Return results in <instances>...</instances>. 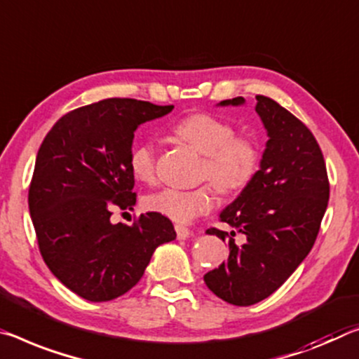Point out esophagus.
I'll use <instances>...</instances> for the list:
<instances>
[{
    "instance_id": "34e87169",
    "label": "esophagus",
    "mask_w": 359,
    "mask_h": 359,
    "mask_svg": "<svg viewBox=\"0 0 359 359\" xmlns=\"http://www.w3.org/2000/svg\"><path fill=\"white\" fill-rule=\"evenodd\" d=\"M175 233L179 240H187L190 236V229H187L185 225H175Z\"/></svg>"
}]
</instances>
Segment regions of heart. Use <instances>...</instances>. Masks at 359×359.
Here are the masks:
<instances>
[{
	"instance_id": "obj_1",
	"label": "heart",
	"mask_w": 359,
	"mask_h": 359,
	"mask_svg": "<svg viewBox=\"0 0 359 359\" xmlns=\"http://www.w3.org/2000/svg\"><path fill=\"white\" fill-rule=\"evenodd\" d=\"M174 134L204 155L201 179L212 182L222 193L241 190L254 179L260 163L257 142L246 135H235V128L225 119L209 113H193L174 126ZM130 172L137 180L150 182L156 177V150L151 142H139L129 155ZM212 185L184 190L174 187L150 193L145 206L151 212L177 224H189L208 214L214 206Z\"/></svg>"
}]
</instances>
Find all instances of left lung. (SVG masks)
<instances>
[{"mask_svg": "<svg viewBox=\"0 0 359 359\" xmlns=\"http://www.w3.org/2000/svg\"><path fill=\"white\" fill-rule=\"evenodd\" d=\"M255 111L269 135L260 169L240 196L220 212L246 236L235 244L231 231L209 229L229 240V259L208 271L204 283L217 297L238 306L260 302L302 264L316 241L329 201V179L320 145L291 111L265 95H255ZM243 97L220 105H243Z\"/></svg>", "mask_w": 359, "mask_h": 359, "instance_id": "8db88e82", "label": "left lung"}]
</instances>
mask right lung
Listing matches in <instances>:
<instances>
[{
	"label": "right lung",
	"mask_w": 359,
	"mask_h": 359,
	"mask_svg": "<svg viewBox=\"0 0 359 359\" xmlns=\"http://www.w3.org/2000/svg\"><path fill=\"white\" fill-rule=\"evenodd\" d=\"M174 105L105 99L57 121L39 147L28 208L44 262L70 291L90 302L126 294L159 244L175 240L172 222L156 212L134 225L111 224V210L133 209L129 168L134 133Z\"/></svg>",
	"instance_id": "add662e5"
}]
</instances>
